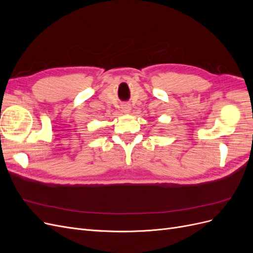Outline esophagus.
<instances>
[{
    "label": "esophagus",
    "mask_w": 253,
    "mask_h": 253,
    "mask_svg": "<svg viewBox=\"0 0 253 253\" xmlns=\"http://www.w3.org/2000/svg\"><path fill=\"white\" fill-rule=\"evenodd\" d=\"M121 109L125 113H129V111H131V105H129L128 103H125V104H122Z\"/></svg>",
    "instance_id": "esophagus-1"
}]
</instances>
